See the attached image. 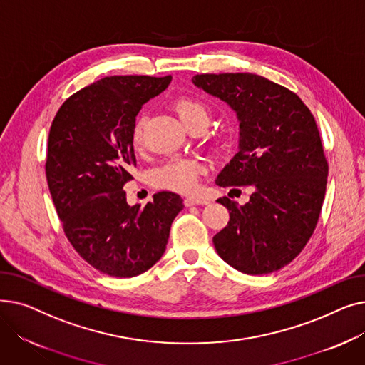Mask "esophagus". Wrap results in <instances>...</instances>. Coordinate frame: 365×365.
<instances>
[{"mask_svg":"<svg viewBox=\"0 0 365 365\" xmlns=\"http://www.w3.org/2000/svg\"><path fill=\"white\" fill-rule=\"evenodd\" d=\"M185 205L186 207H192V205H204V204H208L207 200L204 198H197V197H187L185 198Z\"/></svg>","mask_w":365,"mask_h":365,"instance_id":"1","label":"esophagus"}]
</instances>
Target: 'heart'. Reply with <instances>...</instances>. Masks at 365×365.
<instances>
[{"instance_id":"obj_1","label":"heart","mask_w":365,"mask_h":365,"mask_svg":"<svg viewBox=\"0 0 365 365\" xmlns=\"http://www.w3.org/2000/svg\"><path fill=\"white\" fill-rule=\"evenodd\" d=\"M175 110L179 115L180 121L189 127L192 123L202 121L208 123L207 108L190 98H180L175 102ZM143 120L139 118L134 123L131 139L136 146L143 142ZM205 165L202 161L195 158H171L157 167L150 173V182L153 186L173 190L179 194H190L198 187L200 178L204 175Z\"/></svg>"}]
</instances>
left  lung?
<instances>
[{"mask_svg":"<svg viewBox=\"0 0 365 365\" xmlns=\"http://www.w3.org/2000/svg\"><path fill=\"white\" fill-rule=\"evenodd\" d=\"M192 83L226 102L240 121L238 152L219 186H252L250 201H217L229 222L213 237L217 255L247 275L275 272L315 231L329 164L314 115L299 96L256 73H202Z\"/></svg>","mask_w":365,"mask_h":365,"instance_id":"8db88e82","label":"left lung"}]
</instances>
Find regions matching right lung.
Instances as JSON below:
<instances>
[{"label":"right lung","mask_w":365,"mask_h":365,"mask_svg":"<svg viewBox=\"0 0 365 365\" xmlns=\"http://www.w3.org/2000/svg\"><path fill=\"white\" fill-rule=\"evenodd\" d=\"M170 83L171 75L105 76L72 94L51 123L46 175L57 216L76 253L110 277L131 278L155 264L185 207L167 190L131 207L123 189L136 167L138 113Z\"/></svg>","instance_id":"1"}]
</instances>
